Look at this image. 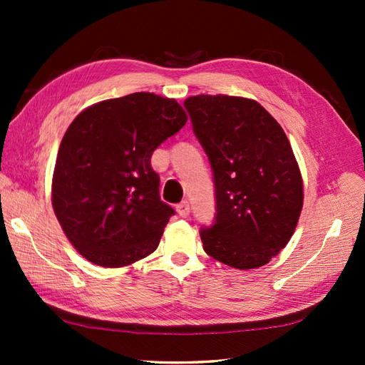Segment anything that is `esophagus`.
<instances>
[{
  "mask_svg": "<svg viewBox=\"0 0 365 365\" xmlns=\"http://www.w3.org/2000/svg\"><path fill=\"white\" fill-rule=\"evenodd\" d=\"M175 210H177L178 215L182 216V218H188V216H190V204L187 202V200H183V202L175 205Z\"/></svg>",
  "mask_w": 365,
  "mask_h": 365,
  "instance_id": "1",
  "label": "esophagus"
}]
</instances>
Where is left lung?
<instances>
[{
  "instance_id": "1",
  "label": "left lung",
  "mask_w": 365,
  "mask_h": 365,
  "mask_svg": "<svg viewBox=\"0 0 365 365\" xmlns=\"http://www.w3.org/2000/svg\"><path fill=\"white\" fill-rule=\"evenodd\" d=\"M213 169L216 218L204 251L237 269L267 263L290 242L302 210V177L289 138L259 102L234 96L185 100Z\"/></svg>"
}]
</instances>
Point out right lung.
Masks as SVG:
<instances>
[{
    "label": "right lung",
    "mask_w": 365,
    "mask_h": 365,
    "mask_svg": "<svg viewBox=\"0 0 365 365\" xmlns=\"http://www.w3.org/2000/svg\"><path fill=\"white\" fill-rule=\"evenodd\" d=\"M188 118L174 98L135 92L88 106L61 141L51 205L84 259L127 267L158 247L173 207L160 199L153 150Z\"/></svg>",
    "instance_id": "1"
}]
</instances>
